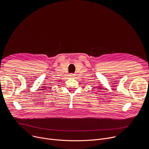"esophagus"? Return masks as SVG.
I'll list each match as a JSON object with an SVG mask.
<instances>
[{
	"label": "esophagus",
	"instance_id": "obj_1",
	"mask_svg": "<svg viewBox=\"0 0 149 149\" xmlns=\"http://www.w3.org/2000/svg\"><path fill=\"white\" fill-rule=\"evenodd\" d=\"M69 75H70V77H71V78H73V77H74V76H75V74H70Z\"/></svg>",
	"mask_w": 149,
	"mask_h": 149
}]
</instances>
